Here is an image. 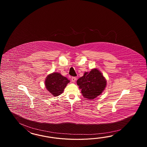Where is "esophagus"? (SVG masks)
Wrapping results in <instances>:
<instances>
[{
  "instance_id": "34e87169",
  "label": "esophagus",
  "mask_w": 147,
  "mask_h": 147,
  "mask_svg": "<svg viewBox=\"0 0 147 147\" xmlns=\"http://www.w3.org/2000/svg\"><path fill=\"white\" fill-rule=\"evenodd\" d=\"M76 79H77V78H76L75 77H73L71 78V81H72V82H75L76 80Z\"/></svg>"
}]
</instances>
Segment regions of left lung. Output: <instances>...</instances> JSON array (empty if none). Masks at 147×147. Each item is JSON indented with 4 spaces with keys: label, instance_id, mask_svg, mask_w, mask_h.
<instances>
[{
    "label": "left lung",
    "instance_id": "left-lung-1",
    "mask_svg": "<svg viewBox=\"0 0 147 147\" xmlns=\"http://www.w3.org/2000/svg\"><path fill=\"white\" fill-rule=\"evenodd\" d=\"M81 94L85 98L94 99L101 94L105 89L107 81L101 72L97 69H92L77 81Z\"/></svg>",
    "mask_w": 147,
    "mask_h": 147
}]
</instances>
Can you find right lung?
<instances>
[{
	"label": "right lung",
	"mask_w": 147,
	"mask_h": 147,
	"mask_svg": "<svg viewBox=\"0 0 147 147\" xmlns=\"http://www.w3.org/2000/svg\"><path fill=\"white\" fill-rule=\"evenodd\" d=\"M69 82L70 80L59 73L53 72L46 77L45 86L48 91L56 97L63 93Z\"/></svg>",
	"instance_id": "obj_1"
}]
</instances>
